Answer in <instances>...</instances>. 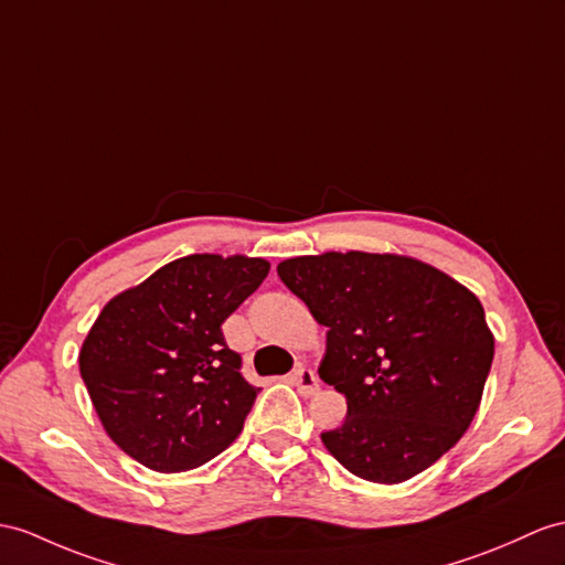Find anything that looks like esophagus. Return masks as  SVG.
<instances>
[{
    "mask_svg": "<svg viewBox=\"0 0 565 565\" xmlns=\"http://www.w3.org/2000/svg\"><path fill=\"white\" fill-rule=\"evenodd\" d=\"M292 383L297 386V391L301 395H313L316 391H319V376L313 374L311 369L307 366H299L295 374H292Z\"/></svg>",
    "mask_w": 565,
    "mask_h": 565,
    "instance_id": "1",
    "label": "esophagus"
}]
</instances>
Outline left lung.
Listing matches in <instances>:
<instances>
[{
    "mask_svg": "<svg viewBox=\"0 0 565 565\" xmlns=\"http://www.w3.org/2000/svg\"><path fill=\"white\" fill-rule=\"evenodd\" d=\"M280 280L326 333L319 376L348 397L321 441L376 484L424 472L472 424L493 360L481 301L424 260L328 252L287 258Z\"/></svg>",
    "mask_w": 565,
    "mask_h": 565,
    "instance_id": "obj_1",
    "label": "left lung"
}]
</instances>
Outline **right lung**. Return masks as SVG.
<instances>
[{"label": "right lung", "mask_w": 565, "mask_h": 565, "mask_svg": "<svg viewBox=\"0 0 565 565\" xmlns=\"http://www.w3.org/2000/svg\"><path fill=\"white\" fill-rule=\"evenodd\" d=\"M268 270L264 258L191 254L107 301L78 369L107 436L136 462L184 472L242 434L260 388L220 326Z\"/></svg>", "instance_id": "obj_1"}]
</instances>
